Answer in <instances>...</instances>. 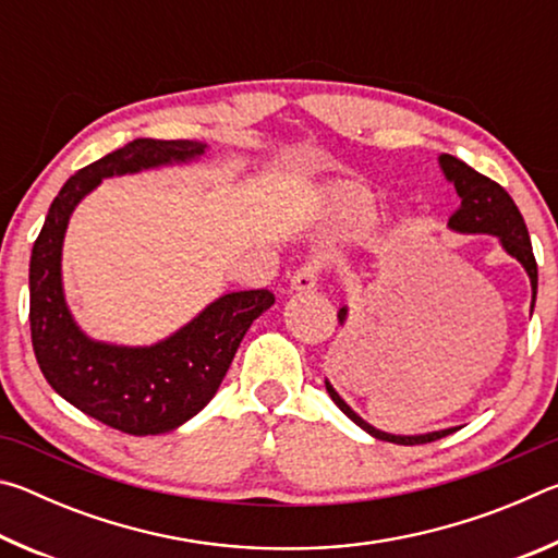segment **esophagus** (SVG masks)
<instances>
[{
    "label": "esophagus",
    "instance_id": "1",
    "mask_svg": "<svg viewBox=\"0 0 558 558\" xmlns=\"http://www.w3.org/2000/svg\"><path fill=\"white\" fill-rule=\"evenodd\" d=\"M317 276L319 270L317 266H313V263H307V266H302L295 270V276L290 278V290L292 292H310L317 288Z\"/></svg>",
    "mask_w": 558,
    "mask_h": 558
}]
</instances>
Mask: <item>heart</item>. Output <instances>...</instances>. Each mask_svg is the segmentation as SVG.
I'll return each instance as SVG.
<instances>
[{
    "mask_svg": "<svg viewBox=\"0 0 558 558\" xmlns=\"http://www.w3.org/2000/svg\"><path fill=\"white\" fill-rule=\"evenodd\" d=\"M329 214H332L335 223L349 231H369L379 221V211H376L369 196L362 192L337 194L329 204Z\"/></svg>",
    "mask_w": 558,
    "mask_h": 558,
    "instance_id": "b5f03b06",
    "label": "heart"
}]
</instances>
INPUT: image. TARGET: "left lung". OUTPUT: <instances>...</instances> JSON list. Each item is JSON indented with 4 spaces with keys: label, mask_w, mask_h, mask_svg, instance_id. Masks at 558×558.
<instances>
[{
    "label": "left lung",
    "mask_w": 558,
    "mask_h": 558,
    "mask_svg": "<svg viewBox=\"0 0 558 558\" xmlns=\"http://www.w3.org/2000/svg\"><path fill=\"white\" fill-rule=\"evenodd\" d=\"M438 165H440L442 177H446L448 182L456 186V192L460 196V209L452 214V219L448 221V229L456 233H465V235H477V233L495 235L507 256L514 258L526 272L529 286H532V305H529V315H532L534 302H536V282H539V272H536V260H534L532 241H529L526 223L522 219V214H519L517 204L512 202V196H509L497 182H493V179H487L480 172H475L472 167H468L465 162H460L458 157L440 155ZM347 317H349V307L342 305L337 313L339 325L344 327ZM325 389L329 393V399L337 403V409L376 440L399 442V446H418V442L446 438V436H450V433H456L460 428V426H456V428H440V430H430V433H413V436L386 433L381 428L372 426L369 421H364L362 415H359L352 405H349L342 396L337 393V389L329 384V379H325Z\"/></svg>",
    "instance_id": "1"
}]
</instances>
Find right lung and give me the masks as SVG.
I'll use <instances>...</instances> for the list:
<instances>
[{
  "instance_id": "add662e5",
  "label": "right lung",
  "mask_w": 558,
  "mask_h": 558,
  "mask_svg": "<svg viewBox=\"0 0 558 558\" xmlns=\"http://www.w3.org/2000/svg\"><path fill=\"white\" fill-rule=\"evenodd\" d=\"M196 140H132L61 186L29 263V323L36 362L51 389L90 418L130 436H157L194 418L223 381L253 319L276 302L268 290L223 292L155 344L93 339L75 323L63 290L69 221L102 179L199 162Z\"/></svg>"
}]
</instances>
